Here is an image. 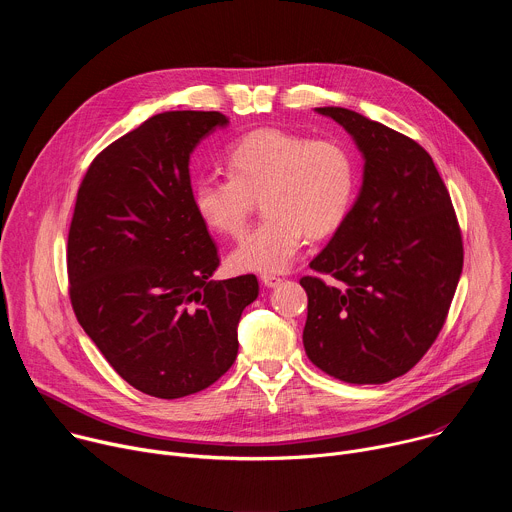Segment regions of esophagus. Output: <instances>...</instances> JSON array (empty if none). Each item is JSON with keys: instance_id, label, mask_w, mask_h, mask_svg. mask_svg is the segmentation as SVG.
<instances>
[{"instance_id": "34e87169", "label": "esophagus", "mask_w": 512, "mask_h": 512, "mask_svg": "<svg viewBox=\"0 0 512 512\" xmlns=\"http://www.w3.org/2000/svg\"><path fill=\"white\" fill-rule=\"evenodd\" d=\"M261 281L267 285V287H277L283 279L279 275H273V273H261Z\"/></svg>"}]
</instances>
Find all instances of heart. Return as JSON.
<instances>
[{
    "mask_svg": "<svg viewBox=\"0 0 512 512\" xmlns=\"http://www.w3.org/2000/svg\"><path fill=\"white\" fill-rule=\"evenodd\" d=\"M225 162L229 176L194 182L192 204L208 229L239 239L261 198L265 218L231 255L239 271H285L308 235L344 223L358 188L356 158L334 137L255 129L229 145Z\"/></svg>",
    "mask_w": 512,
    "mask_h": 512,
    "instance_id": "obj_1",
    "label": "heart"
}]
</instances>
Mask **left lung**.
<instances>
[{"label": "left lung", "mask_w": 512, "mask_h": 512, "mask_svg": "<svg viewBox=\"0 0 512 512\" xmlns=\"http://www.w3.org/2000/svg\"><path fill=\"white\" fill-rule=\"evenodd\" d=\"M338 121L364 156L360 194L300 279L304 348L326 375L381 385L411 371L442 332L464 265L450 192L421 145L342 107ZM320 274L337 279L328 286Z\"/></svg>", "instance_id": "left-lung-1"}]
</instances>
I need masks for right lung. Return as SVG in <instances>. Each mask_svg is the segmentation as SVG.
<instances>
[{"label":"right lung","mask_w":512,"mask_h":512,"mask_svg":"<svg viewBox=\"0 0 512 512\" xmlns=\"http://www.w3.org/2000/svg\"><path fill=\"white\" fill-rule=\"evenodd\" d=\"M218 111H168L91 162L68 229V298L113 371L137 391L180 399L237 358L255 275L210 281L221 257L192 204L188 160L223 127Z\"/></svg>","instance_id":"1"}]
</instances>
